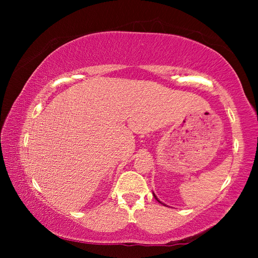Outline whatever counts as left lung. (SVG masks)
<instances>
[{"mask_svg": "<svg viewBox=\"0 0 258 258\" xmlns=\"http://www.w3.org/2000/svg\"><path fill=\"white\" fill-rule=\"evenodd\" d=\"M154 196H155V195H154ZM155 198H156V200H157V202H159V200H158V198H157V197H156V196H155ZM159 203H161V202H159Z\"/></svg>", "mask_w": 258, "mask_h": 258, "instance_id": "1", "label": "left lung"}]
</instances>
